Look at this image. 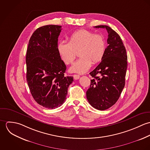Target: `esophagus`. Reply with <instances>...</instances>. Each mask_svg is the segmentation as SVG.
<instances>
[{"label": "esophagus", "mask_w": 150, "mask_h": 150, "mask_svg": "<svg viewBox=\"0 0 150 150\" xmlns=\"http://www.w3.org/2000/svg\"><path fill=\"white\" fill-rule=\"evenodd\" d=\"M73 77L75 80H78L80 79V75L79 74H74L73 75Z\"/></svg>", "instance_id": "obj_1"}]
</instances>
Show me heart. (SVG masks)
Listing matches in <instances>:
<instances>
[{"label":"heart","mask_w":150,"mask_h":150,"mask_svg":"<svg viewBox=\"0 0 150 150\" xmlns=\"http://www.w3.org/2000/svg\"><path fill=\"white\" fill-rule=\"evenodd\" d=\"M106 48L105 38L100 34L80 29L73 32L69 38V43L61 42L58 44V51L66 64H71L79 51L81 57L70 67L71 72L84 73L90 68L91 64L99 62L103 58Z\"/></svg>","instance_id":"1"}]
</instances>
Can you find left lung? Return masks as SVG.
I'll return each instance as SVG.
<instances>
[{"label":"left lung","mask_w":150,"mask_h":150,"mask_svg":"<svg viewBox=\"0 0 150 150\" xmlns=\"http://www.w3.org/2000/svg\"><path fill=\"white\" fill-rule=\"evenodd\" d=\"M107 44L102 61L91 73V85L86 92L89 104L96 109L105 110L113 106L124 88L127 69V51L120 35L107 25Z\"/></svg>","instance_id":"obj_1"}]
</instances>
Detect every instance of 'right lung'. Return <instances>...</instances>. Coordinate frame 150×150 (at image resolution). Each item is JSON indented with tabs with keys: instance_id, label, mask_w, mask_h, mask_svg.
<instances>
[{
	"instance_id": "right-lung-1",
	"label": "right lung",
	"mask_w": 150,
	"mask_h": 150,
	"mask_svg": "<svg viewBox=\"0 0 150 150\" xmlns=\"http://www.w3.org/2000/svg\"><path fill=\"white\" fill-rule=\"evenodd\" d=\"M59 25L38 28L29 41L26 55V80L35 100L47 108L61 106L66 99L67 89L73 81L64 76L66 66L58 51Z\"/></svg>"
}]
</instances>
